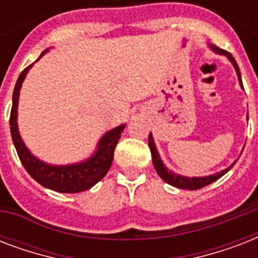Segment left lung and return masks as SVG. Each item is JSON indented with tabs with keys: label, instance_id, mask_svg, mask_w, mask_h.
Returning <instances> with one entry per match:
<instances>
[{
	"label": "left lung",
	"instance_id": "1",
	"mask_svg": "<svg viewBox=\"0 0 258 258\" xmlns=\"http://www.w3.org/2000/svg\"><path fill=\"white\" fill-rule=\"evenodd\" d=\"M213 48V50H216L217 53H221V54H226L229 57V60L232 61V64L236 68V72H237V76H238V80L241 83V87L244 88L242 86V82H241V74H240V70H238V66H237L236 60L233 57L232 54L226 52V50L221 49L218 46L216 45H210ZM149 146H150V150H151V155H153V163H154V167L157 170V172L159 174L162 179L165 180L166 183L171 184V186H175L178 188H183V190H198L201 187H205V186H208V184L213 183L214 180L220 179L221 176L225 175L229 170L232 169V166L234 165L233 163L230 167L228 169L222 170V171L217 172L214 175H209V176H202V178H186V176H182V175H176L175 172L170 171L167 167H166L163 163H162V159L159 158V154H158L157 149H155V145H154V141H153V137H151V134L149 135Z\"/></svg>",
	"mask_w": 258,
	"mask_h": 258
}]
</instances>
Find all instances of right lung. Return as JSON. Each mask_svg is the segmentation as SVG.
<instances>
[{"label": "right lung", "instance_id": "1", "mask_svg": "<svg viewBox=\"0 0 258 258\" xmlns=\"http://www.w3.org/2000/svg\"><path fill=\"white\" fill-rule=\"evenodd\" d=\"M30 67L32 64L26 67L18 76L13 91V104L10 111V134H12V139H13L18 158L26 171L29 172V175L44 187L58 192H80L88 190L99 180L103 179L105 174L108 172L113 161V151L120 139V134L124 130V124L119 125L105 134L99 142L95 155L89 158L88 161L72 166H50L42 163L26 149L17 128L18 95H20L22 82Z\"/></svg>", "mask_w": 258, "mask_h": 258}]
</instances>
